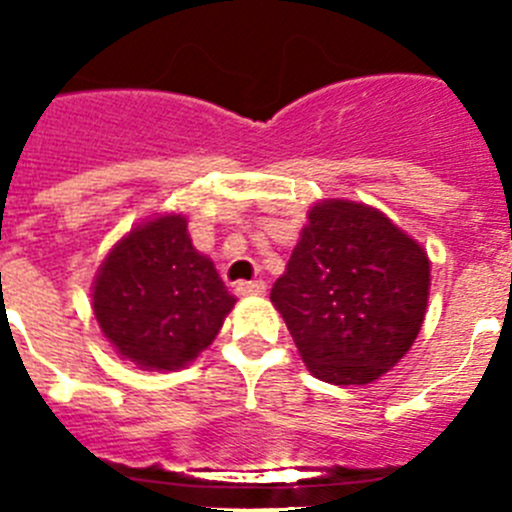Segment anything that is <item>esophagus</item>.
Masks as SVG:
<instances>
[{
	"label": "esophagus",
	"mask_w": 512,
	"mask_h": 512,
	"mask_svg": "<svg viewBox=\"0 0 512 512\" xmlns=\"http://www.w3.org/2000/svg\"><path fill=\"white\" fill-rule=\"evenodd\" d=\"M234 293L240 298H252V295L265 293V283L262 280H250V283H237L234 285Z\"/></svg>",
	"instance_id": "esophagus-1"
}]
</instances>
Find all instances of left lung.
Instances as JSON below:
<instances>
[{"instance_id":"8db88e82","label":"left lung","mask_w":512,"mask_h":512,"mask_svg":"<svg viewBox=\"0 0 512 512\" xmlns=\"http://www.w3.org/2000/svg\"><path fill=\"white\" fill-rule=\"evenodd\" d=\"M429 280L424 247L384 212L323 199L308 209L270 300L315 379L364 386L414 346Z\"/></svg>"}]
</instances>
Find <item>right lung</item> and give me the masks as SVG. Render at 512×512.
I'll return each mask as SVG.
<instances>
[{"label":"right lung","instance_id":"obj_1","mask_svg":"<svg viewBox=\"0 0 512 512\" xmlns=\"http://www.w3.org/2000/svg\"><path fill=\"white\" fill-rule=\"evenodd\" d=\"M90 298L105 341L143 371L189 366L237 303L214 262L194 250L179 212L123 234L100 262Z\"/></svg>","mask_w":512,"mask_h":512}]
</instances>
